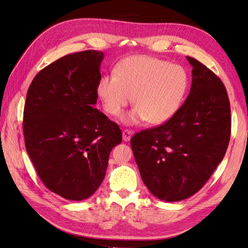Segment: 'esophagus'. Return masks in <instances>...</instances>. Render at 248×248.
I'll return each mask as SVG.
<instances>
[{
    "instance_id": "1",
    "label": "esophagus",
    "mask_w": 248,
    "mask_h": 248,
    "mask_svg": "<svg viewBox=\"0 0 248 248\" xmlns=\"http://www.w3.org/2000/svg\"><path fill=\"white\" fill-rule=\"evenodd\" d=\"M132 131L131 130H128V129H125V130H123V132H122V137H123V140H125V141H128V140H130V139H131V136H132Z\"/></svg>"
}]
</instances>
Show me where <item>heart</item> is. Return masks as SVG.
I'll return each mask as SVG.
<instances>
[{"instance_id": "heart-1", "label": "heart", "mask_w": 248, "mask_h": 248, "mask_svg": "<svg viewBox=\"0 0 248 248\" xmlns=\"http://www.w3.org/2000/svg\"><path fill=\"white\" fill-rule=\"evenodd\" d=\"M188 88V73L182 66L154 57L132 56L118 65L115 74L101 78L97 94L104 110L114 117L132 100L136 108L122 119L127 125L146 121L160 125L180 110Z\"/></svg>"}]
</instances>
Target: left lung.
<instances>
[{"label":"left lung","mask_w":248,"mask_h":248,"mask_svg":"<svg viewBox=\"0 0 248 248\" xmlns=\"http://www.w3.org/2000/svg\"><path fill=\"white\" fill-rule=\"evenodd\" d=\"M190 93L170 121L138 132L130 144L142 182L154 197L178 202L198 192L223 159L231 107L220 78L191 57Z\"/></svg>","instance_id":"obj_1"}]
</instances>
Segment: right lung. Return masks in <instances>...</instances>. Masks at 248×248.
Masks as SVG:
<instances>
[{
  "label": "right lung",
  "mask_w": 248,
  "mask_h": 248,
  "mask_svg": "<svg viewBox=\"0 0 248 248\" xmlns=\"http://www.w3.org/2000/svg\"><path fill=\"white\" fill-rule=\"evenodd\" d=\"M103 57L85 50L60 58L27 93V152L43 184L66 200H86L98 189L111 149L122 141L119 126L95 108Z\"/></svg>",
  "instance_id": "right-lung-1"
}]
</instances>
